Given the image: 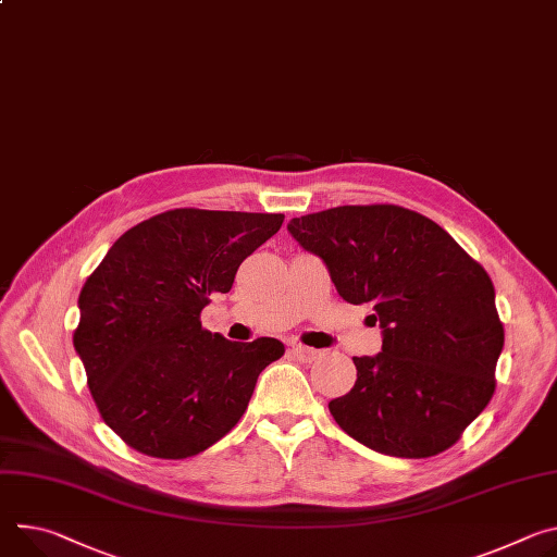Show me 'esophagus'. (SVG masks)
I'll return each instance as SVG.
<instances>
[{
	"label": "esophagus",
	"instance_id": "esophagus-1",
	"mask_svg": "<svg viewBox=\"0 0 557 557\" xmlns=\"http://www.w3.org/2000/svg\"><path fill=\"white\" fill-rule=\"evenodd\" d=\"M290 352L299 360V362H315L320 358V350L318 348H311V346H301V344H293L290 346Z\"/></svg>",
	"mask_w": 557,
	"mask_h": 557
}]
</instances>
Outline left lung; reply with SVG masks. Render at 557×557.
Masks as SVG:
<instances>
[{
    "label": "left lung",
    "mask_w": 557,
    "mask_h": 557,
    "mask_svg": "<svg viewBox=\"0 0 557 557\" xmlns=\"http://www.w3.org/2000/svg\"><path fill=\"white\" fill-rule=\"evenodd\" d=\"M288 233L382 329L377 356L352 358L356 386L329 401L342 431L393 458L453 446L486 409L504 346L486 271L433 220L393 205L293 218Z\"/></svg>",
    "instance_id": "1"
}]
</instances>
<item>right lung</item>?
<instances>
[{
    "instance_id": "right-lung-1",
    "label": "right lung",
    "mask_w": 557,
    "mask_h": 557,
    "mask_svg": "<svg viewBox=\"0 0 557 557\" xmlns=\"http://www.w3.org/2000/svg\"><path fill=\"white\" fill-rule=\"evenodd\" d=\"M282 222L280 213L166 211L126 231L86 280L73 344L99 413L135 450L162 460L207 450L284 356L275 337L231 342L199 320Z\"/></svg>"
}]
</instances>
